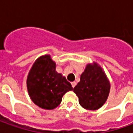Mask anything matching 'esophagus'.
<instances>
[{
    "label": "esophagus",
    "mask_w": 133,
    "mask_h": 133,
    "mask_svg": "<svg viewBox=\"0 0 133 133\" xmlns=\"http://www.w3.org/2000/svg\"><path fill=\"white\" fill-rule=\"evenodd\" d=\"M71 85H72V88H74V87L76 85V83H75V82H72V83H71Z\"/></svg>",
    "instance_id": "1"
}]
</instances>
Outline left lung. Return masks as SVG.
Wrapping results in <instances>:
<instances>
[{"label": "left lung", "instance_id": "1", "mask_svg": "<svg viewBox=\"0 0 133 133\" xmlns=\"http://www.w3.org/2000/svg\"><path fill=\"white\" fill-rule=\"evenodd\" d=\"M110 90V83L100 65L88 63L81 75V81L73 88L83 108L95 110L105 103Z\"/></svg>", "mask_w": 133, "mask_h": 133}]
</instances>
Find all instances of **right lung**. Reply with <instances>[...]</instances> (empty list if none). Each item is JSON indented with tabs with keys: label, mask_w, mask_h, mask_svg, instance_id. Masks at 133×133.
<instances>
[{
	"label": "right lung",
	"mask_w": 133,
	"mask_h": 133,
	"mask_svg": "<svg viewBox=\"0 0 133 133\" xmlns=\"http://www.w3.org/2000/svg\"><path fill=\"white\" fill-rule=\"evenodd\" d=\"M56 63L50 55L40 56L34 62L27 77V89L30 99L45 110L57 108L67 92L72 90L65 76L56 71Z\"/></svg>",
	"instance_id": "1"
}]
</instances>
